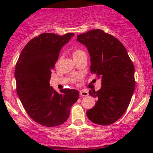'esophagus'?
Returning <instances> with one entry per match:
<instances>
[{
	"mask_svg": "<svg viewBox=\"0 0 153 153\" xmlns=\"http://www.w3.org/2000/svg\"><path fill=\"white\" fill-rule=\"evenodd\" d=\"M79 95H80L81 97H87V96L89 95V93L88 91H86V90H82L79 91Z\"/></svg>",
	"mask_w": 153,
	"mask_h": 153,
	"instance_id": "34e87169",
	"label": "esophagus"
}]
</instances>
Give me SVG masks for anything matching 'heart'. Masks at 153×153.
I'll use <instances>...</instances> for the list:
<instances>
[{
	"label": "heart",
	"mask_w": 153,
	"mask_h": 153,
	"mask_svg": "<svg viewBox=\"0 0 153 153\" xmlns=\"http://www.w3.org/2000/svg\"><path fill=\"white\" fill-rule=\"evenodd\" d=\"M85 53L83 51H81V50H76V51H74V53H73V56L74 57H76V56H78L81 54H83Z\"/></svg>",
	"instance_id": "heart-1"
}]
</instances>
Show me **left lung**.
<instances>
[{
  "instance_id": "obj_1",
  "label": "left lung",
  "mask_w": 153,
  "mask_h": 153,
  "mask_svg": "<svg viewBox=\"0 0 153 153\" xmlns=\"http://www.w3.org/2000/svg\"><path fill=\"white\" fill-rule=\"evenodd\" d=\"M76 40L87 48L90 72L101 79L102 84L98 91L89 92L97 101L86 116L96 124L110 125L124 114L134 93L133 63L122 43L102 30L81 33Z\"/></svg>"
}]
</instances>
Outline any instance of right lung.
I'll return each instance as SVG.
<instances>
[{"label":"right lung","mask_w":153,"mask_h":153,"mask_svg":"<svg viewBox=\"0 0 153 153\" xmlns=\"http://www.w3.org/2000/svg\"><path fill=\"white\" fill-rule=\"evenodd\" d=\"M74 36L72 33L63 36L42 33L28 42L16 64L17 95L28 116L44 126L66 122L70 108L79 98L78 90L64 89L59 93L50 86L60 50Z\"/></svg>","instance_id":"right-lung-1"}]
</instances>
